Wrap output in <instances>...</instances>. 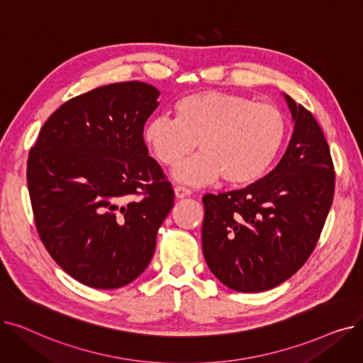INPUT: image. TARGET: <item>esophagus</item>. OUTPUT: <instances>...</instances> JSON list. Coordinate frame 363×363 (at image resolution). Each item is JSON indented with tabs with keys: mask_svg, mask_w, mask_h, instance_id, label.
<instances>
[{
	"mask_svg": "<svg viewBox=\"0 0 363 363\" xmlns=\"http://www.w3.org/2000/svg\"><path fill=\"white\" fill-rule=\"evenodd\" d=\"M189 194H191V189H189V188H186V186H184V185H177V186H175V196H177L178 199L186 197V196H189Z\"/></svg>",
	"mask_w": 363,
	"mask_h": 363,
	"instance_id": "34e87169",
	"label": "esophagus"
}]
</instances>
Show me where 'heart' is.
I'll return each instance as SVG.
<instances>
[{"mask_svg": "<svg viewBox=\"0 0 363 363\" xmlns=\"http://www.w3.org/2000/svg\"><path fill=\"white\" fill-rule=\"evenodd\" d=\"M175 116H157L144 141L163 166L175 167L196 150L201 155L178 167L175 178L204 185L220 177L230 185L259 181L287 138V118L272 104L238 94L203 91L177 101Z\"/></svg>", "mask_w": 363, "mask_h": 363, "instance_id": "1", "label": "heart"}]
</instances>
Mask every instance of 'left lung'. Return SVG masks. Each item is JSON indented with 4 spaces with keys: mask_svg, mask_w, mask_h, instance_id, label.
<instances>
[{
    "mask_svg": "<svg viewBox=\"0 0 363 363\" xmlns=\"http://www.w3.org/2000/svg\"><path fill=\"white\" fill-rule=\"evenodd\" d=\"M293 138L263 179L203 197V253L213 275L240 293L271 290L306 263L334 199L335 172L313 114L289 95Z\"/></svg>",
    "mask_w": 363,
    "mask_h": 363,
    "instance_id": "obj_1",
    "label": "left lung"
}]
</instances>
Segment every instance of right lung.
<instances>
[{
    "label": "right lung",
    "mask_w": 363,
    "mask_h": 363,
    "mask_svg": "<svg viewBox=\"0 0 363 363\" xmlns=\"http://www.w3.org/2000/svg\"><path fill=\"white\" fill-rule=\"evenodd\" d=\"M157 97L138 81L81 94L51 114L29 151L36 231L57 264L88 287L119 289L140 277L174 207V188L143 137Z\"/></svg>",
    "instance_id": "right-lung-1"
}]
</instances>
